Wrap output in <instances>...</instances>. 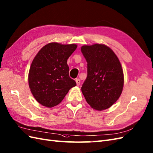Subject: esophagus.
I'll return each mask as SVG.
<instances>
[{
    "instance_id": "1",
    "label": "esophagus",
    "mask_w": 153,
    "mask_h": 153,
    "mask_svg": "<svg viewBox=\"0 0 153 153\" xmlns=\"http://www.w3.org/2000/svg\"><path fill=\"white\" fill-rule=\"evenodd\" d=\"M76 84H77V86H79V85H80V83H81V81H80V79H76Z\"/></svg>"
}]
</instances>
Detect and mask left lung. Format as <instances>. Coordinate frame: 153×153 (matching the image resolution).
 Here are the masks:
<instances>
[{
  "label": "left lung",
  "instance_id": "obj_1",
  "mask_svg": "<svg viewBox=\"0 0 153 153\" xmlns=\"http://www.w3.org/2000/svg\"><path fill=\"white\" fill-rule=\"evenodd\" d=\"M87 62V76L81 87L87 102L96 110H105L118 100L123 87V70L114 52L104 45L81 47Z\"/></svg>",
  "mask_w": 153,
  "mask_h": 153
}]
</instances>
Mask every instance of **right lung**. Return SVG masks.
<instances>
[{
    "instance_id": "right-lung-1",
    "label": "right lung",
    "mask_w": 153,
    "mask_h": 153,
    "mask_svg": "<svg viewBox=\"0 0 153 153\" xmlns=\"http://www.w3.org/2000/svg\"><path fill=\"white\" fill-rule=\"evenodd\" d=\"M77 45L51 42L43 46L30 66L28 83L33 97L46 107L59 104L76 85L69 76L67 59Z\"/></svg>"
}]
</instances>
